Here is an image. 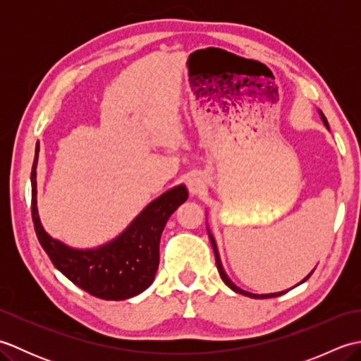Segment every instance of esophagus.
<instances>
[{"mask_svg":"<svg viewBox=\"0 0 361 361\" xmlns=\"http://www.w3.org/2000/svg\"><path fill=\"white\" fill-rule=\"evenodd\" d=\"M188 188L192 194H198L200 192V189L203 188V181L198 175H192L190 178L188 180Z\"/></svg>","mask_w":361,"mask_h":361,"instance_id":"obj_1","label":"esophagus"}]
</instances>
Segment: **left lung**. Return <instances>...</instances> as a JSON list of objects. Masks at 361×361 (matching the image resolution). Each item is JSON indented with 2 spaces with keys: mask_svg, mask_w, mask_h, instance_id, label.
<instances>
[{
  "mask_svg": "<svg viewBox=\"0 0 361 361\" xmlns=\"http://www.w3.org/2000/svg\"><path fill=\"white\" fill-rule=\"evenodd\" d=\"M318 113H319V116H321V121H323V124L326 126V128L329 130V124H327V119H326V116L323 114V111L321 110H318ZM208 235H209V240H211V245H212V248H214V255H216V265H217V270H219V274H220V278H221V281H224L226 286L231 288L233 291H235V293H240V295H243V296H248V298H255V299H265V298H276V296H281V295H283L286 293V291H288V290H283V291H276V293H267V295H257V293H250V291H245V290H242L240 287H237L235 283L228 278V274H226V271L224 270V265H221V260H220V256H219V250H217V243H216V239H214V235H212V233L209 231V226H208ZM313 270H315V268H313ZM313 270L305 276V278L299 282V283H302V282H305L307 281L309 278H310V274L313 273ZM298 283V286H299ZM296 287V286H295Z\"/></svg>",
  "mask_w": 361,
  "mask_h": 361,
  "instance_id": "obj_1",
  "label": "left lung"
}]
</instances>
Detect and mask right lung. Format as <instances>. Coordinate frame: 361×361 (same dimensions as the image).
Masks as SVG:
<instances>
[{
    "mask_svg": "<svg viewBox=\"0 0 361 361\" xmlns=\"http://www.w3.org/2000/svg\"><path fill=\"white\" fill-rule=\"evenodd\" d=\"M30 172L35 233L52 264L75 286L106 301H122L152 286L159 265V239L169 217L188 200L185 185L173 186L152 200L118 237L96 248H73L44 231L37 208V163Z\"/></svg>",
    "mask_w": 361,
    "mask_h": 361,
    "instance_id": "obj_1",
    "label": "right lung"
}]
</instances>
